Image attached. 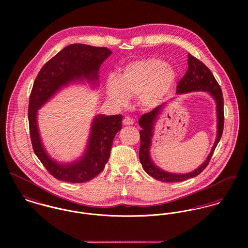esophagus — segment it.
I'll list each match as a JSON object with an SVG mask.
<instances>
[{"label":"esophagus","instance_id":"esophagus-1","mask_svg":"<svg viewBox=\"0 0 248 248\" xmlns=\"http://www.w3.org/2000/svg\"><path fill=\"white\" fill-rule=\"evenodd\" d=\"M123 124H124V125H133V124H134V120H133L131 117L126 116V117H124V119H123Z\"/></svg>","mask_w":248,"mask_h":248}]
</instances>
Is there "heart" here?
Here are the masks:
<instances>
[{
    "instance_id": "b5f03b06",
    "label": "heart",
    "mask_w": 248,
    "mask_h": 248,
    "mask_svg": "<svg viewBox=\"0 0 248 248\" xmlns=\"http://www.w3.org/2000/svg\"><path fill=\"white\" fill-rule=\"evenodd\" d=\"M176 80L177 72L165 61L155 57L143 58L127 64L118 77L107 79V95L119 107L126 106L131 97L138 96L142 107L153 108L165 99Z\"/></svg>"
}]
</instances>
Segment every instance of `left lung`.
<instances>
[{
	"mask_svg": "<svg viewBox=\"0 0 248 248\" xmlns=\"http://www.w3.org/2000/svg\"><path fill=\"white\" fill-rule=\"evenodd\" d=\"M208 92L211 93L217 104V139L214 143L211 153L209 154L206 160L195 171L188 174H172L161 170L156 167L150 157V146L153 138L154 124L157 115L161 112L164 108V104L155 108L150 112L144 113L140 118L139 124L142 130L140 133V160L141 162L142 167L145 172L151 177L163 181V182H178L183 181L191 177H197L200 175L208 165L214 151L219 141L224 125V112H223V96L221 93V89L215 79L211 71L199 59L188 54V70L185 75L180 79L177 83V93H185L190 92Z\"/></svg>",
	"mask_w": 248,
	"mask_h": 248,
	"instance_id": "1",
	"label": "left lung"
}]
</instances>
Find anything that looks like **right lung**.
<instances>
[{
  "label": "right lung",
  "instance_id": "add662e5",
  "mask_svg": "<svg viewBox=\"0 0 248 248\" xmlns=\"http://www.w3.org/2000/svg\"><path fill=\"white\" fill-rule=\"evenodd\" d=\"M111 51L107 47L72 44L47 61L36 77L29 104V123L32 148L48 173L63 181L83 183L98 176L106 165L113 139L122 127V115L99 114L93 118L84 155L75 162L60 164L45 151L37 126V110L62 87L83 80L97 81L101 64Z\"/></svg>",
  "mask_w": 248,
  "mask_h": 248
}]
</instances>
